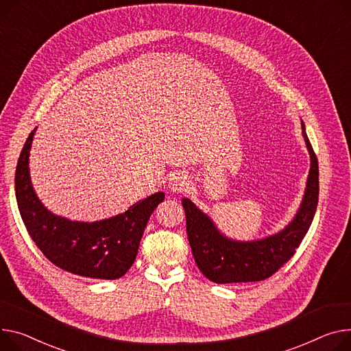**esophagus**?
I'll use <instances>...</instances> for the list:
<instances>
[{
    "mask_svg": "<svg viewBox=\"0 0 351 351\" xmlns=\"http://www.w3.org/2000/svg\"><path fill=\"white\" fill-rule=\"evenodd\" d=\"M188 184L189 183H188V180H186V178L183 175L176 173L169 180V189H171V192H178L179 193V192L186 191V188H188Z\"/></svg>",
    "mask_w": 351,
    "mask_h": 351,
    "instance_id": "obj_1",
    "label": "esophagus"
}]
</instances>
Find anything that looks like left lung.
Segmentation results:
<instances>
[{
	"instance_id": "left-lung-1",
	"label": "left lung",
	"mask_w": 351,
	"mask_h": 351,
	"mask_svg": "<svg viewBox=\"0 0 351 351\" xmlns=\"http://www.w3.org/2000/svg\"><path fill=\"white\" fill-rule=\"evenodd\" d=\"M302 130L311 154L306 192L293 221L278 234L251 243L227 240L189 199H182L195 261L210 281L216 284L264 281L292 258L306 236L319 200V167L303 124Z\"/></svg>"
}]
</instances>
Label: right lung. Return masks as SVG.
Here are the masks:
<instances>
[{
  "label": "right lung",
  "instance_id": "obj_1",
  "mask_svg": "<svg viewBox=\"0 0 351 351\" xmlns=\"http://www.w3.org/2000/svg\"><path fill=\"white\" fill-rule=\"evenodd\" d=\"M35 130L23 145L15 171V196L28 234L52 264L82 276L117 279L134 264L149 216L165 199L162 192L135 203L125 213L96 223L58 217L36 197L29 179V149Z\"/></svg>",
  "mask_w": 351,
  "mask_h": 351
}]
</instances>
